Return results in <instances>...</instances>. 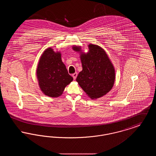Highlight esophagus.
I'll list each match as a JSON object with an SVG mask.
<instances>
[{
  "instance_id": "1",
  "label": "esophagus",
  "mask_w": 156,
  "mask_h": 156,
  "mask_svg": "<svg viewBox=\"0 0 156 156\" xmlns=\"http://www.w3.org/2000/svg\"><path fill=\"white\" fill-rule=\"evenodd\" d=\"M77 75H78L77 73H74V74H73V77L74 80H75V79H76V78Z\"/></svg>"
}]
</instances>
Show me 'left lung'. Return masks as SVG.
<instances>
[{"label": "left lung", "mask_w": 156, "mask_h": 156, "mask_svg": "<svg viewBox=\"0 0 156 156\" xmlns=\"http://www.w3.org/2000/svg\"><path fill=\"white\" fill-rule=\"evenodd\" d=\"M89 52L81 53L82 71L76 81L91 99L103 97L111 90L115 80V69L108 55L101 47L89 44ZM73 50L81 51V47Z\"/></svg>", "instance_id": "left-lung-1"}]
</instances>
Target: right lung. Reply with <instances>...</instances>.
<instances>
[{
  "label": "right lung",
  "instance_id": "obj_1",
  "mask_svg": "<svg viewBox=\"0 0 156 156\" xmlns=\"http://www.w3.org/2000/svg\"><path fill=\"white\" fill-rule=\"evenodd\" d=\"M60 52L47 48L41 56L37 69L39 86L45 95L58 97L73 80L62 62Z\"/></svg>",
  "mask_w": 156,
  "mask_h": 156
}]
</instances>
